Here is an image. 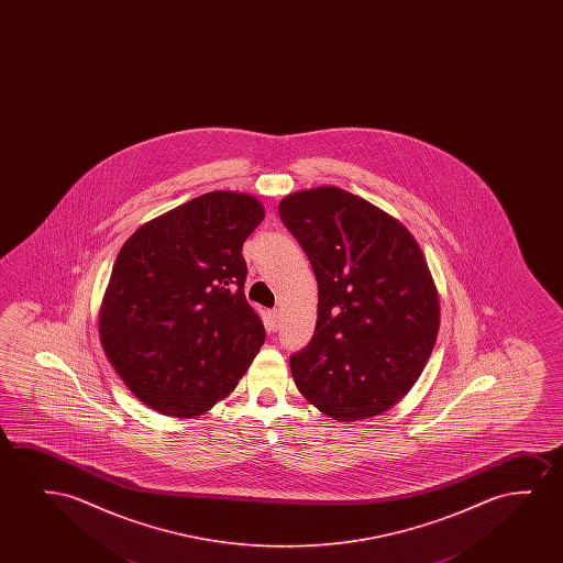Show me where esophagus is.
<instances>
[{"instance_id":"1","label":"esophagus","mask_w":563,"mask_h":563,"mask_svg":"<svg viewBox=\"0 0 563 563\" xmlns=\"http://www.w3.org/2000/svg\"><path fill=\"white\" fill-rule=\"evenodd\" d=\"M278 324H280V313H278L277 309H273L267 313V327H269L271 331H277Z\"/></svg>"}]
</instances>
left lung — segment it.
<instances>
[{
	"mask_svg": "<svg viewBox=\"0 0 563 563\" xmlns=\"http://www.w3.org/2000/svg\"><path fill=\"white\" fill-rule=\"evenodd\" d=\"M278 211L319 288L313 339L290 357L294 383L334 421L385 413L416 385L439 334L421 247L396 217L336 186L288 194Z\"/></svg>",
	"mask_w": 563,
	"mask_h": 563,
	"instance_id": "obj_1",
	"label": "left lung"
}]
</instances>
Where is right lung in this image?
<instances>
[{
  "label": "right lung",
  "mask_w": 563,
  "mask_h": 563,
  "mask_svg": "<svg viewBox=\"0 0 563 563\" xmlns=\"http://www.w3.org/2000/svg\"><path fill=\"white\" fill-rule=\"evenodd\" d=\"M265 217L252 194L216 190L142 224L117 255L98 317L126 388L163 416H203L265 342L246 301L244 240Z\"/></svg>",
  "instance_id": "obj_1"
}]
</instances>
